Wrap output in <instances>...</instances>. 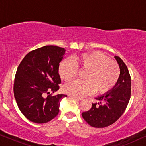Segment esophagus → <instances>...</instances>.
<instances>
[{
  "instance_id": "esophagus-1",
  "label": "esophagus",
  "mask_w": 146,
  "mask_h": 146,
  "mask_svg": "<svg viewBox=\"0 0 146 146\" xmlns=\"http://www.w3.org/2000/svg\"><path fill=\"white\" fill-rule=\"evenodd\" d=\"M70 96L71 98H73L76 99V100H83L82 98L77 97V96H72V95H70Z\"/></svg>"
}]
</instances>
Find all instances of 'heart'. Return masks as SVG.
<instances>
[{"instance_id": "obj_1", "label": "heart", "mask_w": 146, "mask_h": 146, "mask_svg": "<svg viewBox=\"0 0 146 146\" xmlns=\"http://www.w3.org/2000/svg\"><path fill=\"white\" fill-rule=\"evenodd\" d=\"M78 69L86 71L85 81L74 80L64 87L66 93L77 97L91 94L95 90L100 94L108 93L113 88L120 75L117 64L99 51L82 54L72 61L64 60L59 65V75L63 80L70 81L76 77Z\"/></svg>"}]
</instances>
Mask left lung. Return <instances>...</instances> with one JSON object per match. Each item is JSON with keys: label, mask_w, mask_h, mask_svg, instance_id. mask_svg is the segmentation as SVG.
I'll return each instance as SVG.
<instances>
[{"label": "left lung", "mask_w": 146, "mask_h": 146, "mask_svg": "<svg viewBox=\"0 0 146 146\" xmlns=\"http://www.w3.org/2000/svg\"><path fill=\"white\" fill-rule=\"evenodd\" d=\"M120 69L118 81L108 93L96 98L88 111L82 113L83 118L92 127L102 128L115 122L125 110L131 96V77L128 69L119 56L114 57Z\"/></svg>", "instance_id": "obj_1"}]
</instances>
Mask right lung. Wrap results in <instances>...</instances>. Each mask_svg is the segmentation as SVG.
<instances>
[{
    "mask_svg": "<svg viewBox=\"0 0 146 146\" xmlns=\"http://www.w3.org/2000/svg\"><path fill=\"white\" fill-rule=\"evenodd\" d=\"M66 50L45 46L28 53L20 63L15 75L14 95L20 111L30 121L47 123L59 113L60 102L67 95L45 94L59 89L60 62Z\"/></svg>",
    "mask_w": 146,
    "mask_h": 146,
    "instance_id": "add662e5",
    "label": "right lung"
}]
</instances>
